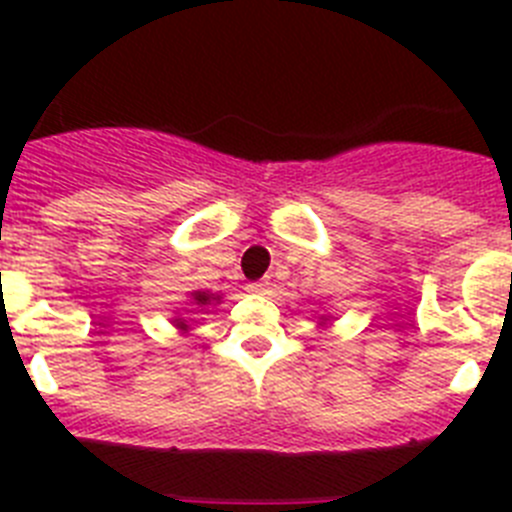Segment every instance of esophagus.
Listing matches in <instances>:
<instances>
[{"mask_svg":"<svg viewBox=\"0 0 512 512\" xmlns=\"http://www.w3.org/2000/svg\"><path fill=\"white\" fill-rule=\"evenodd\" d=\"M246 289H248V292H253V295H264L266 289H269V279H261V282H251Z\"/></svg>","mask_w":512,"mask_h":512,"instance_id":"obj_1","label":"esophagus"}]
</instances>
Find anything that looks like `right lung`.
I'll use <instances>...</instances> for the list:
<instances>
[{"label": "right lung", "instance_id": "add662e5", "mask_svg": "<svg viewBox=\"0 0 512 512\" xmlns=\"http://www.w3.org/2000/svg\"><path fill=\"white\" fill-rule=\"evenodd\" d=\"M192 300H194V305L205 307V305H212V302H217L220 297L210 295V292H192ZM176 325H179V328H187V323H184V320H176Z\"/></svg>", "mask_w": 512, "mask_h": 512}]
</instances>
